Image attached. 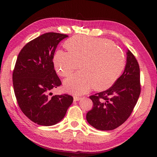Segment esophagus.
Returning a JSON list of instances; mask_svg holds the SVG:
<instances>
[{
	"label": "esophagus",
	"instance_id": "1",
	"mask_svg": "<svg viewBox=\"0 0 157 157\" xmlns=\"http://www.w3.org/2000/svg\"><path fill=\"white\" fill-rule=\"evenodd\" d=\"M81 99V97H79V96H74L73 97V100L75 101V102H76V101H79V100Z\"/></svg>",
	"mask_w": 157,
	"mask_h": 157
}]
</instances>
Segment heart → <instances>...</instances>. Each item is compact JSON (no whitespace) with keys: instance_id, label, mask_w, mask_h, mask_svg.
I'll list each match as a JSON object with an SVG mask.
<instances>
[{"instance_id":"heart-1","label":"heart","mask_w":157,"mask_h":157,"mask_svg":"<svg viewBox=\"0 0 157 157\" xmlns=\"http://www.w3.org/2000/svg\"><path fill=\"white\" fill-rule=\"evenodd\" d=\"M68 52L57 50L53 63L57 73L68 77L80 65L82 70L63 81L66 91L82 95L92 88L105 90L114 84L125 65L123 50L110 39L76 35L65 42Z\"/></svg>"}]
</instances>
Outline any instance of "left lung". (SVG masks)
<instances>
[{"mask_svg":"<svg viewBox=\"0 0 157 157\" xmlns=\"http://www.w3.org/2000/svg\"><path fill=\"white\" fill-rule=\"evenodd\" d=\"M140 93L139 63L127 50V62L122 75L109 89L89 97L94 107L86 113L87 122L102 131L117 128L131 115Z\"/></svg>","mask_w":157,"mask_h":157,"instance_id":"1","label":"left lung"}]
</instances>
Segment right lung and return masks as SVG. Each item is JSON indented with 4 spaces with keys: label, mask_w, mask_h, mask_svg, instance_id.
I'll use <instances>...</instances> for the list:
<instances>
[{
    "label": "right lung",
    "mask_w": 157,
    "mask_h": 157,
    "mask_svg": "<svg viewBox=\"0 0 157 157\" xmlns=\"http://www.w3.org/2000/svg\"><path fill=\"white\" fill-rule=\"evenodd\" d=\"M68 36L45 33L26 44L18 55L12 75L15 96L23 113L40 125L59 123L73 103V98L67 94L48 95L62 84L52 59L57 45Z\"/></svg>",
    "instance_id": "right-lung-1"
}]
</instances>
